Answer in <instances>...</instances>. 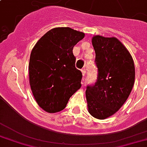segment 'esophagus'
I'll list each match as a JSON object with an SVG mask.
<instances>
[{
    "instance_id": "1",
    "label": "esophagus",
    "mask_w": 147,
    "mask_h": 147,
    "mask_svg": "<svg viewBox=\"0 0 147 147\" xmlns=\"http://www.w3.org/2000/svg\"><path fill=\"white\" fill-rule=\"evenodd\" d=\"M82 76H83V80L86 78V69H82Z\"/></svg>"
}]
</instances>
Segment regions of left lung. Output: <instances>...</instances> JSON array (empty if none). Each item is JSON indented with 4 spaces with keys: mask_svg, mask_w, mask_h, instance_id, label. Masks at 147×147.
I'll return each mask as SVG.
<instances>
[{
    "mask_svg": "<svg viewBox=\"0 0 147 147\" xmlns=\"http://www.w3.org/2000/svg\"><path fill=\"white\" fill-rule=\"evenodd\" d=\"M98 77L86 91L88 111L98 119L110 117L123 106L135 82V66L130 53L115 37H92Z\"/></svg>",
    "mask_w": 147,
    "mask_h": 147,
    "instance_id": "1",
    "label": "left lung"
}]
</instances>
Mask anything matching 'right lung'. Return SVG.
Wrapping results in <instances>:
<instances>
[{
  "label": "right lung",
  "mask_w": 147,
  "mask_h": 147,
  "mask_svg": "<svg viewBox=\"0 0 147 147\" xmlns=\"http://www.w3.org/2000/svg\"><path fill=\"white\" fill-rule=\"evenodd\" d=\"M85 34L70 28H55L34 46L28 70L31 89L37 103L50 113L65 108L81 88L82 74L76 68L74 46Z\"/></svg>",
  "instance_id": "add662e5"
}]
</instances>
